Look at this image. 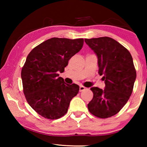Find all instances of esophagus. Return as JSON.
Segmentation results:
<instances>
[{
	"label": "esophagus",
	"instance_id": "esophagus-1",
	"mask_svg": "<svg viewBox=\"0 0 147 147\" xmlns=\"http://www.w3.org/2000/svg\"><path fill=\"white\" fill-rule=\"evenodd\" d=\"M86 89V88H85L83 86H80V92H83L84 90H85Z\"/></svg>",
	"mask_w": 147,
	"mask_h": 147
}]
</instances>
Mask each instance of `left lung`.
<instances>
[{
	"label": "left lung",
	"mask_w": 147,
	"mask_h": 147,
	"mask_svg": "<svg viewBox=\"0 0 147 147\" xmlns=\"http://www.w3.org/2000/svg\"><path fill=\"white\" fill-rule=\"evenodd\" d=\"M98 57V74L103 76L104 89L92 87V100L88 104L90 113L100 118L117 114L131 96L136 73L130 52L112 38L85 39Z\"/></svg>",
	"instance_id": "left-lung-1"
}]
</instances>
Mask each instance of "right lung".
Segmentation results:
<instances>
[{
	"label": "right lung",
	"instance_id": "1",
	"mask_svg": "<svg viewBox=\"0 0 147 147\" xmlns=\"http://www.w3.org/2000/svg\"><path fill=\"white\" fill-rule=\"evenodd\" d=\"M83 44L84 39L53 37L28 55L21 71L23 92L31 107L43 117L54 120L65 115L79 92V86L65 83L58 74L63 73Z\"/></svg>",
	"mask_w": 147,
	"mask_h": 147
}]
</instances>
